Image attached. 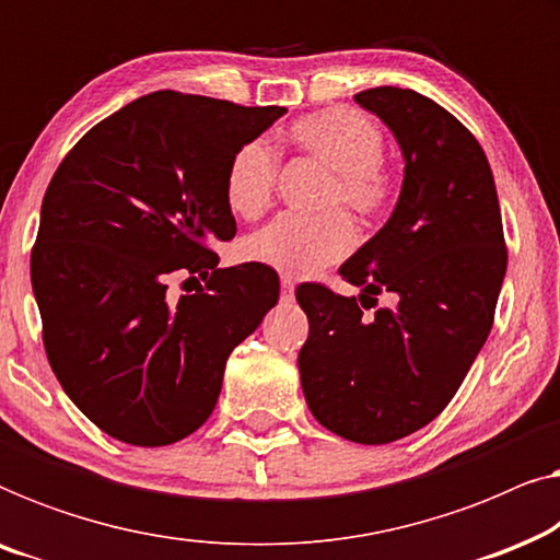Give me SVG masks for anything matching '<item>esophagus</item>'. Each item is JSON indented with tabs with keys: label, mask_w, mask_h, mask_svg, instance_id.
<instances>
[{
	"label": "esophagus",
	"mask_w": 560,
	"mask_h": 560,
	"mask_svg": "<svg viewBox=\"0 0 560 560\" xmlns=\"http://www.w3.org/2000/svg\"><path fill=\"white\" fill-rule=\"evenodd\" d=\"M280 290H282V301H293V293H295V282L290 278H282L280 280Z\"/></svg>",
	"instance_id": "34e87169"
}]
</instances>
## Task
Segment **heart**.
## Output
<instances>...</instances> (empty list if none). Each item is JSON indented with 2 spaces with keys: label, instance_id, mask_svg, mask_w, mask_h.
<instances>
[{
  "label": "heart",
  "instance_id": "1",
  "mask_svg": "<svg viewBox=\"0 0 560 560\" xmlns=\"http://www.w3.org/2000/svg\"><path fill=\"white\" fill-rule=\"evenodd\" d=\"M288 142L331 173L326 203L347 206L372 217L393 198V175L382 163L380 129L364 114L347 106L324 109L298 119L288 129ZM278 178V155L262 140L244 142L226 165L224 196L229 209L242 219H255L267 209ZM354 244V229L341 213L318 219L278 217L244 242L252 262L272 267L290 278H305L320 267L339 262Z\"/></svg>",
  "mask_w": 560,
  "mask_h": 560
}]
</instances>
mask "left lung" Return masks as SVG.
<instances>
[{
    "mask_svg": "<svg viewBox=\"0 0 560 560\" xmlns=\"http://www.w3.org/2000/svg\"><path fill=\"white\" fill-rule=\"evenodd\" d=\"M354 102L395 135L402 188L387 224L339 270L359 298L316 282L295 290L311 324L298 370L320 425L380 446L431 423L462 387L492 328L508 249L492 167L454 114L397 86ZM380 292L396 305L366 314Z\"/></svg>",
    "mask_w": 560,
    "mask_h": 560,
    "instance_id": "8db88e82",
    "label": "left lung"
}]
</instances>
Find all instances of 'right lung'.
<instances>
[{
  "mask_svg": "<svg viewBox=\"0 0 560 560\" xmlns=\"http://www.w3.org/2000/svg\"><path fill=\"white\" fill-rule=\"evenodd\" d=\"M285 106L155 91L98 121L45 190L30 259L60 387L112 439L167 446L217 408L226 359L278 303L270 267L221 270L226 165ZM173 271L203 279L173 302Z\"/></svg>",
  "mask_w": 560,
  "mask_h": 560,
  "instance_id": "obj_1",
  "label": "right lung"
}]
</instances>
